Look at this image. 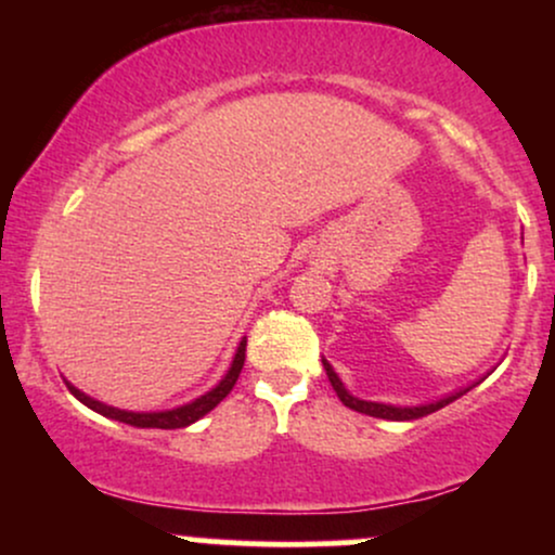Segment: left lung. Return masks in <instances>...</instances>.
I'll use <instances>...</instances> for the list:
<instances>
[{
  "label": "left lung",
  "instance_id": "1",
  "mask_svg": "<svg viewBox=\"0 0 555 555\" xmlns=\"http://www.w3.org/2000/svg\"><path fill=\"white\" fill-rule=\"evenodd\" d=\"M321 362H323V371H326V375H328L331 386H334L336 397L341 399V404H344V406H349V410H354V412H362V415L380 417V420H399V423H401V420H417V417L430 415V412H438V410H441V406L451 404V401L460 399V397H464V393H467V391H473V388H475L477 384H480L482 378H486V375H482V378L473 380V384H467V386L456 388V391H451V393H443L441 399L425 401V404L399 406V404H384V401H367V399L354 397V393H349V388L341 384V378H339V375H336L334 367H331V362H328L326 358H323Z\"/></svg>",
  "mask_w": 555,
  "mask_h": 555
}]
</instances>
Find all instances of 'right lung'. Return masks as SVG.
<instances>
[{
  "mask_svg": "<svg viewBox=\"0 0 555 555\" xmlns=\"http://www.w3.org/2000/svg\"><path fill=\"white\" fill-rule=\"evenodd\" d=\"M245 344H247V339H245V336H242V341L237 344V352H234V358H232V365H229V371L224 375H221L219 384H216L214 388H208V391L201 393V397H197V399L188 401V404L171 406V410H158V412L119 410V406L104 404V401L88 397L86 391H80V388L69 384V380H67V388H69V391H73L75 399L82 401V404L88 406V410L99 412V415H104V417H109V420H117V423L132 425V428H162V430L188 428V425H193L201 417H206L208 412H211L214 406L219 404V401L224 399L229 391H232L234 384H237L242 365H245Z\"/></svg>",
  "mask_w": 555,
  "mask_h": 555,
  "instance_id": "right-lung-1",
  "label": "right lung"
}]
</instances>
